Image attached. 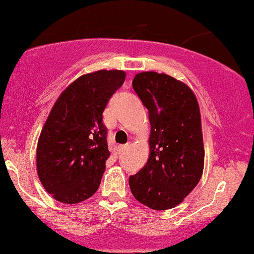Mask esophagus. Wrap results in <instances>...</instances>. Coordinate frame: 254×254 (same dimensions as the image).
<instances>
[{"label":"esophagus","instance_id":"1","mask_svg":"<svg viewBox=\"0 0 254 254\" xmlns=\"http://www.w3.org/2000/svg\"><path fill=\"white\" fill-rule=\"evenodd\" d=\"M129 149V145L127 144H124V145H119L118 146V152H121V154H123V152H125Z\"/></svg>","mask_w":254,"mask_h":254}]
</instances>
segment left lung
<instances>
[{"label": "left lung", "mask_w": 254, "mask_h": 254, "mask_svg": "<svg viewBox=\"0 0 254 254\" xmlns=\"http://www.w3.org/2000/svg\"><path fill=\"white\" fill-rule=\"evenodd\" d=\"M132 87L150 121L148 162L130 176L131 193L154 210L174 208L203 173L204 148L196 97L185 82L157 72L135 75Z\"/></svg>", "instance_id": "left-lung-1"}]
</instances>
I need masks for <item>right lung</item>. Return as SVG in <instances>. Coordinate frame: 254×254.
Segmentation results:
<instances>
[{"instance_id": "right-lung-1", "label": "right lung", "mask_w": 254, "mask_h": 254, "mask_svg": "<svg viewBox=\"0 0 254 254\" xmlns=\"http://www.w3.org/2000/svg\"><path fill=\"white\" fill-rule=\"evenodd\" d=\"M125 75L118 69L87 73L54 103L38 140L36 169L46 191L59 202L79 203L99 188L110 157L103 112Z\"/></svg>"}]
</instances>
